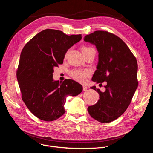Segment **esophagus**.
<instances>
[{
  "instance_id": "1",
  "label": "esophagus",
  "mask_w": 153,
  "mask_h": 153,
  "mask_svg": "<svg viewBox=\"0 0 153 153\" xmlns=\"http://www.w3.org/2000/svg\"><path fill=\"white\" fill-rule=\"evenodd\" d=\"M87 89H88V87L86 86H83V91H86Z\"/></svg>"
}]
</instances>
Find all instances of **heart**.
<instances>
[{
	"label": "heart",
	"instance_id": "1",
	"mask_svg": "<svg viewBox=\"0 0 153 153\" xmlns=\"http://www.w3.org/2000/svg\"><path fill=\"white\" fill-rule=\"evenodd\" d=\"M90 51H95L93 48L91 47H84L82 48V51L83 54L87 53ZM68 53H67L66 56ZM70 76L72 78L75 79L76 80L79 82H84L86 80V77H88L90 74V71L89 70L87 69H74L70 71Z\"/></svg>",
	"mask_w": 153,
	"mask_h": 153
}]
</instances>
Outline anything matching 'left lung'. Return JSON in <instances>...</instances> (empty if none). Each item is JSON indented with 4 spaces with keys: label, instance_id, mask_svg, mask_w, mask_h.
<instances>
[{
    "label": "left lung",
    "instance_id": "left-lung-1",
    "mask_svg": "<svg viewBox=\"0 0 153 153\" xmlns=\"http://www.w3.org/2000/svg\"><path fill=\"white\" fill-rule=\"evenodd\" d=\"M96 46L98 63L92 81L106 82L104 92H98L96 104L88 107L90 116L102 123L111 122L119 117L127 109L138 86L137 63L125 43L107 31H96L83 38Z\"/></svg>",
    "mask_w": 153,
    "mask_h": 153
}]
</instances>
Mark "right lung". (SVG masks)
I'll use <instances>...</instances> for the list:
<instances>
[{
  "mask_svg": "<svg viewBox=\"0 0 153 153\" xmlns=\"http://www.w3.org/2000/svg\"><path fill=\"white\" fill-rule=\"evenodd\" d=\"M81 39V34L68 36L47 29L33 37L22 51L17 79L23 101L39 119H57L65 113L67 97L82 91V86L73 80L60 83L53 77L54 68L63 63L68 49Z\"/></svg>",
  "mask_w": 153,
  "mask_h": 153,
  "instance_id": "add662e5",
  "label": "right lung"
}]
</instances>
